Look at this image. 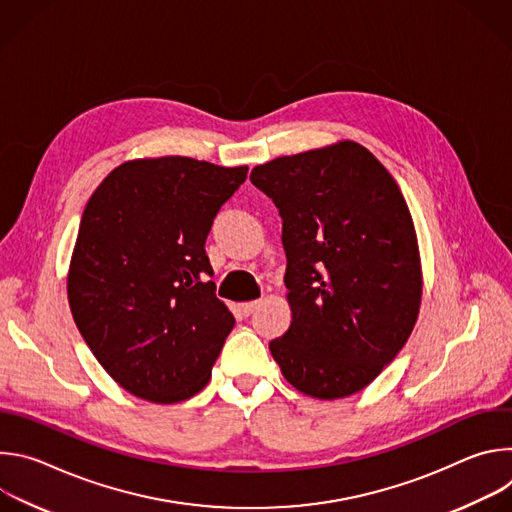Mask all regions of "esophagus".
<instances>
[{
  "label": "esophagus",
  "instance_id": "obj_1",
  "mask_svg": "<svg viewBox=\"0 0 512 512\" xmlns=\"http://www.w3.org/2000/svg\"><path fill=\"white\" fill-rule=\"evenodd\" d=\"M259 304H261L259 300H253V302H245V304H241L239 308H241V312H243L245 316H251V314L259 308Z\"/></svg>",
  "mask_w": 512,
  "mask_h": 512
}]
</instances>
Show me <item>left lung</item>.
<instances>
[{
	"label": "left lung",
	"instance_id": "obj_1",
	"mask_svg": "<svg viewBox=\"0 0 512 512\" xmlns=\"http://www.w3.org/2000/svg\"><path fill=\"white\" fill-rule=\"evenodd\" d=\"M251 182L279 208L289 328L269 342L285 381L334 401L369 387L405 346L423 273L409 206L352 139L275 158Z\"/></svg>",
	"mask_w": 512,
	"mask_h": 512
}]
</instances>
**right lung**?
Segmentation results:
<instances>
[{
    "instance_id": "1",
    "label": "right lung",
    "mask_w": 512,
    "mask_h": 512,
    "mask_svg": "<svg viewBox=\"0 0 512 512\" xmlns=\"http://www.w3.org/2000/svg\"><path fill=\"white\" fill-rule=\"evenodd\" d=\"M184 156L119 164L89 198L66 294L107 375L158 405L194 397L235 318L208 281L212 221L247 178Z\"/></svg>"
}]
</instances>
